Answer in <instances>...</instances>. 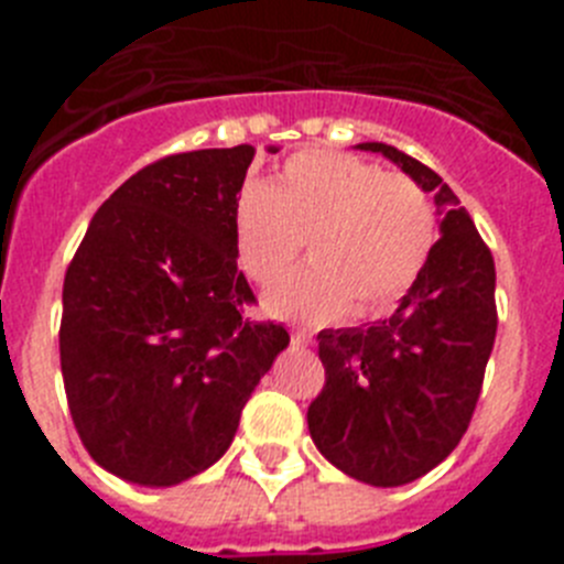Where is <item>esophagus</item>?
<instances>
[{"mask_svg": "<svg viewBox=\"0 0 564 564\" xmlns=\"http://www.w3.org/2000/svg\"><path fill=\"white\" fill-rule=\"evenodd\" d=\"M291 341L296 344V347H307V344L313 341V333H307V330H293V333H291Z\"/></svg>", "mask_w": 564, "mask_h": 564, "instance_id": "1", "label": "esophagus"}]
</instances>
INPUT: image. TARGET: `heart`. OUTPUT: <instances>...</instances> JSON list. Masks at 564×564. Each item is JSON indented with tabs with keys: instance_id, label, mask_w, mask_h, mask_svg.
<instances>
[{
	"instance_id": "1",
	"label": "heart",
	"mask_w": 564,
	"mask_h": 564,
	"mask_svg": "<svg viewBox=\"0 0 564 564\" xmlns=\"http://www.w3.org/2000/svg\"><path fill=\"white\" fill-rule=\"evenodd\" d=\"M437 239L435 208L412 177L344 152L293 154L234 212L242 276L271 288L307 248L311 268L265 299L273 316L330 322L381 316L415 285Z\"/></svg>"
}]
</instances>
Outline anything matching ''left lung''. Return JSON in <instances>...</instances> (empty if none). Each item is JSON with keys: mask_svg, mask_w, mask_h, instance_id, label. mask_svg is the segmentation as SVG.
<instances>
[{"mask_svg": "<svg viewBox=\"0 0 564 564\" xmlns=\"http://www.w3.org/2000/svg\"><path fill=\"white\" fill-rule=\"evenodd\" d=\"M358 149L398 163L443 214L430 262L390 318L318 333L327 381L307 406L313 443L344 475L390 488L432 471L466 435L497 336V273L441 174L387 143Z\"/></svg>", "mask_w": 564, "mask_h": 564, "instance_id": "8db88e82", "label": "left lung"}]
</instances>
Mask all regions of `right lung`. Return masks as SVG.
Wrapping results in <instances>:
<instances>
[{
	"label": "right lung",
	"mask_w": 564,
	"mask_h": 564,
	"mask_svg": "<svg viewBox=\"0 0 564 564\" xmlns=\"http://www.w3.org/2000/svg\"><path fill=\"white\" fill-rule=\"evenodd\" d=\"M253 154L242 143L149 163L98 208L69 262L64 392L84 449L121 480L177 486L220 460L291 341L242 316L257 299L237 271L234 212Z\"/></svg>",
	"instance_id": "1"
}]
</instances>
